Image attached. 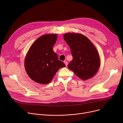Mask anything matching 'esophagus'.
Instances as JSON below:
<instances>
[{
    "label": "esophagus",
    "instance_id": "esophagus-1",
    "mask_svg": "<svg viewBox=\"0 0 123 123\" xmlns=\"http://www.w3.org/2000/svg\"><path fill=\"white\" fill-rule=\"evenodd\" d=\"M64 63H65V65L67 66L68 65V62H67V61H64Z\"/></svg>",
    "mask_w": 123,
    "mask_h": 123
}]
</instances>
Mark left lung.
<instances>
[{
	"mask_svg": "<svg viewBox=\"0 0 123 123\" xmlns=\"http://www.w3.org/2000/svg\"><path fill=\"white\" fill-rule=\"evenodd\" d=\"M63 37L73 56V60L68 65V68L82 80L93 77L100 66L98 52L93 44L81 34L69 33Z\"/></svg>",
	"mask_w": 123,
	"mask_h": 123,
	"instance_id": "1",
	"label": "left lung"
}]
</instances>
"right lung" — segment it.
<instances>
[{"instance_id":"1","label":"right lung","mask_w":123,"mask_h":123,"mask_svg":"<svg viewBox=\"0 0 123 123\" xmlns=\"http://www.w3.org/2000/svg\"><path fill=\"white\" fill-rule=\"evenodd\" d=\"M57 38V34H46L39 37L26 56V71L37 83L42 84L50 83L58 70L66 66L59 60L53 50Z\"/></svg>"}]
</instances>
